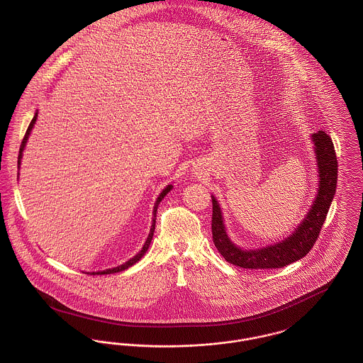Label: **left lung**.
<instances>
[{
  "label": "left lung",
  "instance_id": "left-lung-1",
  "mask_svg": "<svg viewBox=\"0 0 363 363\" xmlns=\"http://www.w3.org/2000/svg\"><path fill=\"white\" fill-rule=\"evenodd\" d=\"M311 138L315 145L320 188L308 216L287 240L262 249L242 250L227 237L222 211L212 197V238L225 261L246 269H271L286 267L311 252L328 215L337 184V157L332 138L324 130L313 133Z\"/></svg>",
  "mask_w": 363,
  "mask_h": 363
}]
</instances>
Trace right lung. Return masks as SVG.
Listing matches in <instances>:
<instances>
[{"label":"right lung","instance_id":"obj_1","mask_svg":"<svg viewBox=\"0 0 363 363\" xmlns=\"http://www.w3.org/2000/svg\"><path fill=\"white\" fill-rule=\"evenodd\" d=\"M36 117H38V113H35L34 118H33V121L31 123L28 125V129H27V132H26V135H24V138H23V141H21V145H20V151H18V166H20V160H21V154H23V151H24V147H26V143H27V140H28V136H30V132H31V129H33V126H34L35 121H36ZM172 185H169V186H166L163 191L159 194V197H157V200H156L155 207H154V219H152V225H151V231H150V235H148V238H147V241L144 243V246H143V249L140 250V253H138L135 257H132V259H129V261H126L125 264H122L120 267H116V268H111V269H106V271H102V272H92L91 275H107V274H116V272H121V271H125V269H128L129 267H132L133 264H136L138 259H141L143 256H144V253L148 250V247H150V243L152 241V237H154V231H155V222H156V212H157V206H159V203L164 199V196L172 190Z\"/></svg>","mask_w":363,"mask_h":363}]
</instances>
